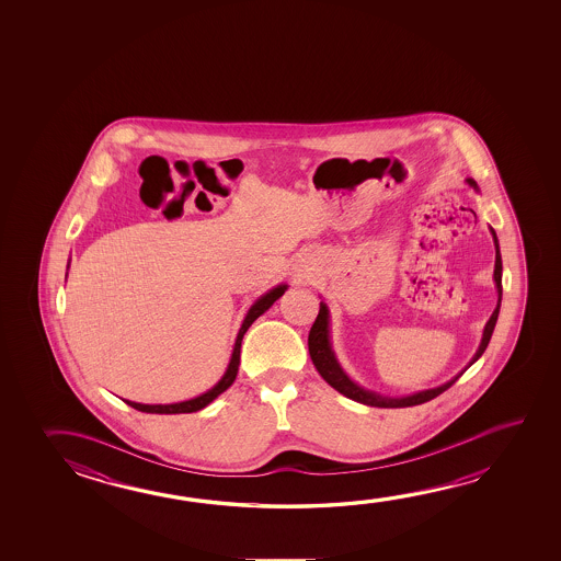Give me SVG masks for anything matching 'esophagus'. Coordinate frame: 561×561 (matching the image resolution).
Returning a JSON list of instances; mask_svg holds the SVG:
<instances>
[{
  "label": "esophagus",
  "instance_id": "esophagus-1",
  "mask_svg": "<svg viewBox=\"0 0 561 561\" xmlns=\"http://www.w3.org/2000/svg\"><path fill=\"white\" fill-rule=\"evenodd\" d=\"M297 276H301V277H304V272H301V274H297Z\"/></svg>",
  "mask_w": 561,
  "mask_h": 561
}]
</instances>
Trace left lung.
<instances>
[{
  "label": "left lung",
  "mask_w": 561,
  "mask_h": 561,
  "mask_svg": "<svg viewBox=\"0 0 561 561\" xmlns=\"http://www.w3.org/2000/svg\"><path fill=\"white\" fill-rule=\"evenodd\" d=\"M468 184L471 185L476 192H479L476 180L468 178ZM489 230H491L493 242H495V272H493V279H495L499 301H496L495 311L491 314V319L486 321L485 329H483V336H481V342H479L478 352H476V356L469 362V366L476 364V362L481 358V354L485 352L486 344H489V340H491V334L495 331L496 317H499V309H501V297H503V260H501V250H499V239H496L495 230L491 229V227H489ZM309 354H311L314 368H317V371L321 374L322 379H324L329 386L334 387L339 393L348 397L352 401H358V403L368 404V407H379V409H401V407H413V404L426 403V401H431L434 397L444 393L448 387L454 386L456 379L461 376V374H459V376L451 377L450 381H446V383H442V386L434 387V389H424V391H416L413 396L387 397L379 396L376 391L364 389V387L358 386V383L342 369L339 358H336V354H334V350H332L331 312H329V307H327L324 301H321V309H319V314H317V321H314V324L311 327V332H309Z\"/></svg>",
  "instance_id": "left-lung-1"
}]
</instances>
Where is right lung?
<instances>
[{
    "label": "right lung",
    "instance_id": "right-lung-1",
    "mask_svg": "<svg viewBox=\"0 0 561 561\" xmlns=\"http://www.w3.org/2000/svg\"><path fill=\"white\" fill-rule=\"evenodd\" d=\"M68 266H70V262H68ZM66 276H68V272H66ZM285 289H287V285H276V287H272L267 294L260 295L256 301L252 304L249 312H247V317H244V321L240 324V331L239 334H237V340H234V348H232V354H230L227 371L222 374L221 379H219L209 391H205L202 396L193 397V399H187V401H180V403L142 404L135 403V401H125V403L130 404L133 409H137L140 413L152 414L195 413V411L205 409L207 404L213 403L217 397L221 396L222 391H227V389L232 386V381L237 379V374H239L240 344H242V339H244V332L249 331L250 324L256 321L260 314H264L272 305L276 304L277 299L285 294Z\"/></svg>",
    "mask_w": 561,
    "mask_h": 561
}]
</instances>
